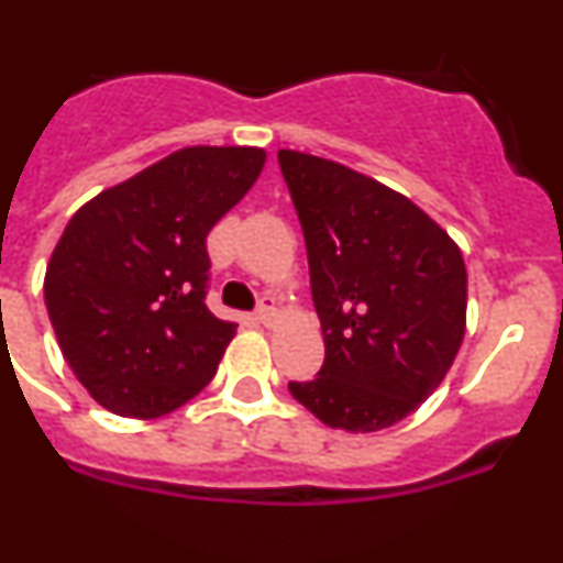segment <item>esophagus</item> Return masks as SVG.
Listing matches in <instances>:
<instances>
[{"instance_id":"1","label":"esophagus","mask_w":563,"mask_h":563,"mask_svg":"<svg viewBox=\"0 0 563 563\" xmlns=\"http://www.w3.org/2000/svg\"><path fill=\"white\" fill-rule=\"evenodd\" d=\"M277 316V308H275V299L272 297H264L258 302V310H255V319L261 321V324H272V319Z\"/></svg>"}]
</instances>
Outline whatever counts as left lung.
<instances>
[{
  "label": "left lung",
  "instance_id": "left-lung-1",
  "mask_svg": "<svg viewBox=\"0 0 563 563\" xmlns=\"http://www.w3.org/2000/svg\"><path fill=\"white\" fill-rule=\"evenodd\" d=\"M305 233L324 365L288 390L321 423L379 432L427 401L465 338L454 239L396 189L321 156L277 151Z\"/></svg>",
  "mask_w": 563,
  "mask_h": 563
}]
</instances>
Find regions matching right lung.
I'll return each mask as SVG.
<instances>
[{
    "instance_id": "obj_1",
    "label": "right lung",
    "mask_w": 563,
    "mask_h": 563,
    "mask_svg": "<svg viewBox=\"0 0 563 563\" xmlns=\"http://www.w3.org/2000/svg\"><path fill=\"white\" fill-rule=\"evenodd\" d=\"M266 151L192 145L87 200L43 280L76 379L109 412L159 418L217 374L233 321L206 308L211 228L250 192Z\"/></svg>"
}]
</instances>
